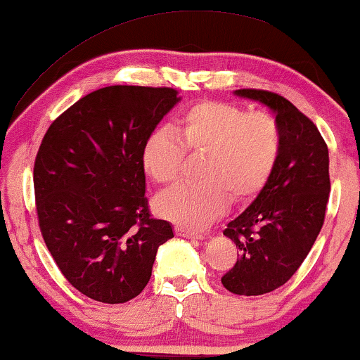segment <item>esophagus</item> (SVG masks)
Instances as JSON below:
<instances>
[{
	"instance_id": "1",
	"label": "esophagus",
	"mask_w": 360,
	"mask_h": 360,
	"mask_svg": "<svg viewBox=\"0 0 360 360\" xmlns=\"http://www.w3.org/2000/svg\"><path fill=\"white\" fill-rule=\"evenodd\" d=\"M175 233H176V236H181V238H186V239H196V240L203 239V234H201V233H196V231H190L186 228H181V226H176Z\"/></svg>"
}]
</instances>
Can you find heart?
Listing matches in <instances>:
<instances>
[{
	"label": "heart",
	"instance_id": "b5f03b06",
	"mask_svg": "<svg viewBox=\"0 0 360 360\" xmlns=\"http://www.w3.org/2000/svg\"><path fill=\"white\" fill-rule=\"evenodd\" d=\"M169 127H155L144 139L141 164L157 184L180 174L185 149L206 150L203 180L180 181L154 201L157 214L186 229H201L224 213L229 193L243 201L265 185L277 164L282 137L270 112L250 111L223 101H201Z\"/></svg>",
	"mask_w": 360,
	"mask_h": 360
}]
</instances>
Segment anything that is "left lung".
<instances>
[{"instance_id":"left-lung-1","label":"left lung","mask_w":360,"mask_h":360,"mask_svg":"<svg viewBox=\"0 0 360 360\" xmlns=\"http://www.w3.org/2000/svg\"><path fill=\"white\" fill-rule=\"evenodd\" d=\"M234 95L272 110L282 137L264 188L223 231L239 254L221 282L231 293L254 297L287 283L311 250L331 190L329 154L318 127L287 98L249 88Z\"/></svg>"}]
</instances>
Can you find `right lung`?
Here are the masks:
<instances>
[{
	"label": "right lung",
	"mask_w": 360,
	"mask_h": 360,
	"mask_svg": "<svg viewBox=\"0 0 360 360\" xmlns=\"http://www.w3.org/2000/svg\"><path fill=\"white\" fill-rule=\"evenodd\" d=\"M180 101L174 88L115 85L83 96L44 136L34 164L42 238L72 287L101 303L146 288L159 245L141 164L144 139Z\"/></svg>",
	"instance_id": "right-lung-1"
}]
</instances>
